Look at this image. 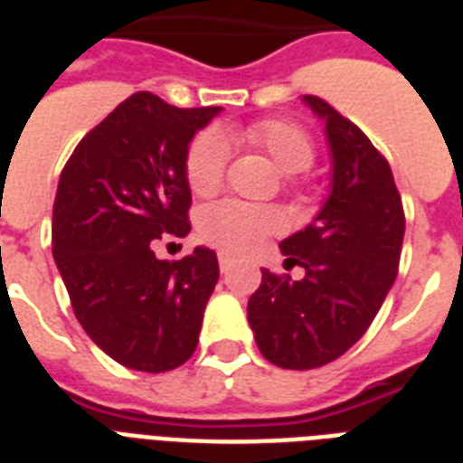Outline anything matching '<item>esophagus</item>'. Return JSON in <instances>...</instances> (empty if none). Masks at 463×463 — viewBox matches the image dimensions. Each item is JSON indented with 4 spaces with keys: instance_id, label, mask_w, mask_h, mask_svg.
<instances>
[{
    "instance_id": "obj_1",
    "label": "esophagus",
    "mask_w": 463,
    "mask_h": 463,
    "mask_svg": "<svg viewBox=\"0 0 463 463\" xmlns=\"http://www.w3.org/2000/svg\"><path fill=\"white\" fill-rule=\"evenodd\" d=\"M218 267H221V271H223V274H228V271H231V269H232V257H231V254H225V252L218 254Z\"/></svg>"
}]
</instances>
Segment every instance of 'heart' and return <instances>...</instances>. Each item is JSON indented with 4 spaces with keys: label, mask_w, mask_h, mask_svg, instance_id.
<instances>
[{
    "label": "heart",
    "mask_w": 463,
    "mask_h": 463,
    "mask_svg": "<svg viewBox=\"0 0 463 463\" xmlns=\"http://www.w3.org/2000/svg\"><path fill=\"white\" fill-rule=\"evenodd\" d=\"M247 139L274 160L281 173H305L315 163V141L305 127L290 119L257 122L247 129ZM228 163H231V141L221 129H203L196 134L184 160L189 189L199 196L216 194L225 180ZM196 228L203 242L223 252L250 254L269 235L281 231V216L274 209H261L252 203L228 199L206 206Z\"/></svg>",
    "instance_id": "heart-1"
}]
</instances>
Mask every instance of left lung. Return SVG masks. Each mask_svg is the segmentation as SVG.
I'll return each instance as SVG.
<instances>
[{
	"instance_id": "left-lung-1",
	"label": "left lung",
	"mask_w": 463,
	"mask_h": 463,
	"mask_svg": "<svg viewBox=\"0 0 463 463\" xmlns=\"http://www.w3.org/2000/svg\"><path fill=\"white\" fill-rule=\"evenodd\" d=\"M303 100L326 125L329 199L305 231L281 242L286 267H303V279L261 269L247 303L261 355L286 370L326 365L365 334L396 279L406 231L387 158L326 100Z\"/></svg>"
}]
</instances>
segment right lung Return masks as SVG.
<instances>
[{
  "label": "right lung",
  "mask_w": 463,
  "mask_h": 463,
  "mask_svg": "<svg viewBox=\"0 0 463 463\" xmlns=\"http://www.w3.org/2000/svg\"><path fill=\"white\" fill-rule=\"evenodd\" d=\"M221 108H175L139 90L74 148L52 209V254L83 331L119 365L167 373L199 344L218 281L216 252L158 260L165 235L184 238L189 141Z\"/></svg>",
  "instance_id": "obj_1"
}]
</instances>
